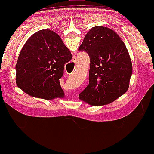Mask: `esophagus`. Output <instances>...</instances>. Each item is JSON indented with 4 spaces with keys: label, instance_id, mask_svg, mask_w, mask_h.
<instances>
[{
    "label": "esophagus",
    "instance_id": "34e87169",
    "mask_svg": "<svg viewBox=\"0 0 154 154\" xmlns=\"http://www.w3.org/2000/svg\"><path fill=\"white\" fill-rule=\"evenodd\" d=\"M76 63V58L74 57L73 59H72V63Z\"/></svg>",
    "mask_w": 154,
    "mask_h": 154
}]
</instances>
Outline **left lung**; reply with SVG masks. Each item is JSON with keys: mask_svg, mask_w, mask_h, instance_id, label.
Returning a JSON list of instances; mask_svg holds the SVG:
<instances>
[{"mask_svg": "<svg viewBox=\"0 0 154 154\" xmlns=\"http://www.w3.org/2000/svg\"><path fill=\"white\" fill-rule=\"evenodd\" d=\"M79 51L91 59L89 85L79 99L98 106L112 103L128 91L132 65L126 45L114 30L94 26L85 36Z\"/></svg>", "mask_w": 154, "mask_h": 154, "instance_id": "1", "label": "left lung"}]
</instances>
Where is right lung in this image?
I'll use <instances>...</instances> for the list:
<instances>
[{"label": "right lung", "instance_id": "obj_1", "mask_svg": "<svg viewBox=\"0 0 154 154\" xmlns=\"http://www.w3.org/2000/svg\"><path fill=\"white\" fill-rule=\"evenodd\" d=\"M72 55L59 35L50 29L35 32L26 40L16 64V82L26 94L52 100L63 98L59 79Z\"/></svg>", "mask_w": 154, "mask_h": 154}]
</instances>
